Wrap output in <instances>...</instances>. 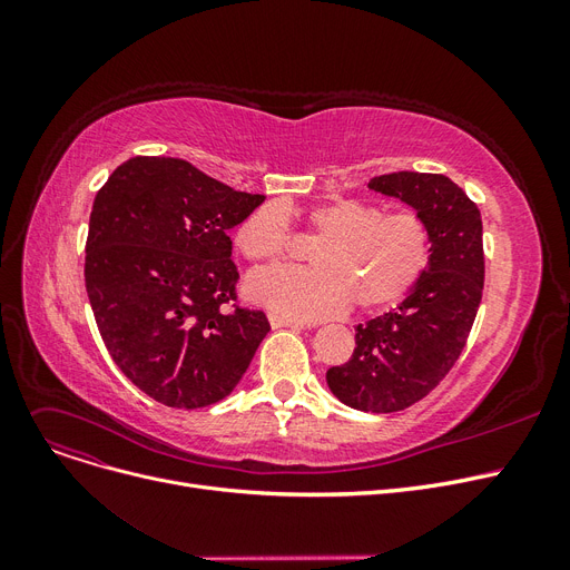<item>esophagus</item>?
Masks as SVG:
<instances>
[{
	"mask_svg": "<svg viewBox=\"0 0 570 570\" xmlns=\"http://www.w3.org/2000/svg\"><path fill=\"white\" fill-rule=\"evenodd\" d=\"M267 318H269V325H273V327H293V331H301V327H305V323L293 321V318L282 316V314H275V312H269Z\"/></svg>",
	"mask_w": 570,
	"mask_h": 570,
	"instance_id": "34e87169",
	"label": "esophagus"
}]
</instances>
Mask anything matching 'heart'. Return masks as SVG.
<instances>
[{
  "mask_svg": "<svg viewBox=\"0 0 570 570\" xmlns=\"http://www.w3.org/2000/svg\"><path fill=\"white\" fill-rule=\"evenodd\" d=\"M307 230L321 243L312 249V269L277 267L247 282L254 303L293 318H325L357 309L393 305L417 284L432 258V233L425 219L400 209L383 215L376 203L335 198L309 207ZM235 245L252 263H277L291 245L284 209L258 207L235 233Z\"/></svg>",
  "mask_w": 570,
  "mask_h": 570,
  "instance_id": "b5f03b06",
  "label": "heart"
}]
</instances>
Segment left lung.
Listing matches in <instances>:
<instances>
[{
  "label": "left lung",
  "mask_w": 570,
  "mask_h": 570,
  "mask_svg": "<svg viewBox=\"0 0 570 570\" xmlns=\"http://www.w3.org/2000/svg\"><path fill=\"white\" fill-rule=\"evenodd\" d=\"M370 189L404 200L425 219L432 258L393 312L355 327L353 355L325 379L346 406L393 413L428 397L466 346L485 282L483 222L445 175L400 170L370 179Z\"/></svg>",
  "instance_id": "obj_1"
}]
</instances>
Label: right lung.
I'll return each mask as SVG.
<instances>
[{
	"label": "right lung",
	"mask_w": 570,
	"mask_h": 570,
	"mask_svg": "<svg viewBox=\"0 0 570 570\" xmlns=\"http://www.w3.org/2000/svg\"><path fill=\"white\" fill-rule=\"evenodd\" d=\"M263 200L173 157H134L99 189L85 288L110 357L145 395L200 409L247 372L269 323L237 305L228 230Z\"/></svg>",
	"instance_id": "obj_1"
}]
</instances>
